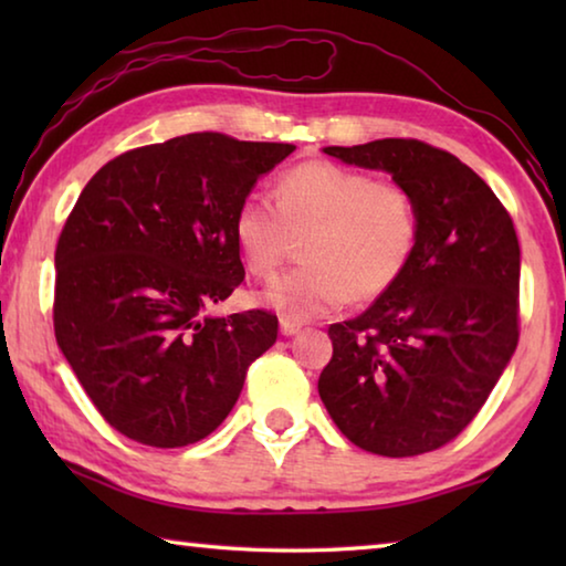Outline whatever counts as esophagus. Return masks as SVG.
Returning a JSON list of instances; mask_svg holds the SVG:
<instances>
[{
  "instance_id": "34e87169",
  "label": "esophagus",
  "mask_w": 566,
  "mask_h": 566,
  "mask_svg": "<svg viewBox=\"0 0 566 566\" xmlns=\"http://www.w3.org/2000/svg\"><path fill=\"white\" fill-rule=\"evenodd\" d=\"M280 329H282L284 337H294V334L302 329V324H300V322H292V319H284V317H282V319H280Z\"/></svg>"
}]
</instances>
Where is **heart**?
<instances>
[{
	"instance_id": "obj_1",
	"label": "heart",
	"mask_w": 566,
	"mask_h": 566,
	"mask_svg": "<svg viewBox=\"0 0 566 566\" xmlns=\"http://www.w3.org/2000/svg\"><path fill=\"white\" fill-rule=\"evenodd\" d=\"M276 202L247 195L232 222L249 274L270 280L304 239V264L266 286L262 300L292 322L324 317L352 296L377 300L397 284L419 242V205L407 185L337 165L302 161L276 179Z\"/></svg>"
}]
</instances>
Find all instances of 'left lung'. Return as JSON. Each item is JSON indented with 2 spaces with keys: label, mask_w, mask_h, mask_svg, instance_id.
Returning a JSON list of instances; mask_svg holds the SVG:
<instances>
[{
  "label": "left lung",
  "mask_w": 566,
  "mask_h": 566,
  "mask_svg": "<svg viewBox=\"0 0 566 566\" xmlns=\"http://www.w3.org/2000/svg\"><path fill=\"white\" fill-rule=\"evenodd\" d=\"M385 169L419 205L405 274L359 317L332 324L319 397L352 444L417 457L476 417L520 342V239L476 171L419 139L324 147Z\"/></svg>",
  "instance_id": "left-lung-1"
}]
</instances>
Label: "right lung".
Returning <instances> with one entry per match:
<instances>
[{"label":"right lung","instance_id":"add662e5","mask_svg":"<svg viewBox=\"0 0 566 566\" xmlns=\"http://www.w3.org/2000/svg\"><path fill=\"white\" fill-rule=\"evenodd\" d=\"M282 142L195 132L107 161L56 242L54 337L99 415L139 444H195L222 424L276 314L212 317L244 282L232 222Z\"/></svg>","mask_w":566,"mask_h":566}]
</instances>
